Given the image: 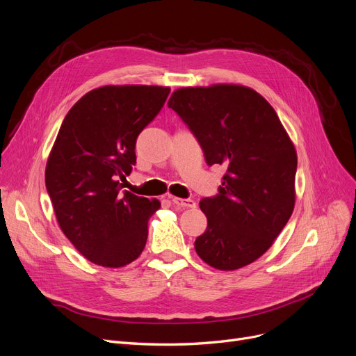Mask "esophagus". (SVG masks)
<instances>
[{"mask_svg": "<svg viewBox=\"0 0 356 356\" xmlns=\"http://www.w3.org/2000/svg\"><path fill=\"white\" fill-rule=\"evenodd\" d=\"M172 203L180 207H196V202L192 199H180V197H175V196H169Z\"/></svg>", "mask_w": 356, "mask_h": 356, "instance_id": "esophagus-1", "label": "esophagus"}]
</instances>
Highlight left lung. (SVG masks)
Here are the masks:
<instances>
[{
	"instance_id": "8db88e82",
	"label": "left lung",
	"mask_w": 356,
	"mask_h": 356,
	"mask_svg": "<svg viewBox=\"0 0 356 356\" xmlns=\"http://www.w3.org/2000/svg\"><path fill=\"white\" fill-rule=\"evenodd\" d=\"M197 138L209 165L226 168L219 195L200 200L207 227L199 257L219 270L262 256L295 207L298 156L273 107L238 84L184 87L168 103Z\"/></svg>"
}]
</instances>
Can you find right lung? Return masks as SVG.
Returning a JSON list of instances; mask_svg holds the SVG:
<instances>
[{
	"instance_id": "obj_1",
	"label": "right lung",
	"mask_w": 356,
	"mask_h": 356,
	"mask_svg": "<svg viewBox=\"0 0 356 356\" xmlns=\"http://www.w3.org/2000/svg\"><path fill=\"white\" fill-rule=\"evenodd\" d=\"M170 92L160 86H104L70 108L45 168V187L67 239L90 262L123 268L143 252L157 199L122 191L136 140Z\"/></svg>"
}]
</instances>
